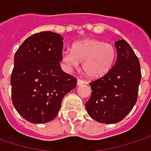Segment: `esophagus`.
Wrapping results in <instances>:
<instances>
[{
    "label": "esophagus",
    "mask_w": 151,
    "mask_h": 151,
    "mask_svg": "<svg viewBox=\"0 0 151 151\" xmlns=\"http://www.w3.org/2000/svg\"><path fill=\"white\" fill-rule=\"evenodd\" d=\"M77 84L78 85H80V84H86V82L83 80V79H80V78H78V81H77Z\"/></svg>",
    "instance_id": "1"
}]
</instances>
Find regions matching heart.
I'll return each instance as SVG.
<instances>
[{
  "instance_id": "heart-1",
  "label": "heart",
  "mask_w": 151,
  "mask_h": 151,
  "mask_svg": "<svg viewBox=\"0 0 151 151\" xmlns=\"http://www.w3.org/2000/svg\"><path fill=\"white\" fill-rule=\"evenodd\" d=\"M116 56L114 47L96 39H84L73 45L72 52L65 51L62 62L67 67H78L82 62L84 73L90 78H99L110 70Z\"/></svg>"
}]
</instances>
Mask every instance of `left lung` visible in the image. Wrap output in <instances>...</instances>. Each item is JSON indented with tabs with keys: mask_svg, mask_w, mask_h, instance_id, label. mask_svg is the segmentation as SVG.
I'll return each instance as SVG.
<instances>
[{
	"mask_svg": "<svg viewBox=\"0 0 151 151\" xmlns=\"http://www.w3.org/2000/svg\"><path fill=\"white\" fill-rule=\"evenodd\" d=\"M117 59L110 70L90 83L91 95L85 103L88 114L100 123L122 120L137 102L141 80L140 63L124 39L114 42Z\"/></svg>",
	"mask_w": 151,
	"mask_h": 151,
	"instance_id": "8db88e82",
	"label": "left lung"
}]
</instances>
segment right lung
<instances>
[{
    "label": "right lung",
    "mask_w": 151,
    "mask_h": 151,
    "mask_svg": "<svg viewBox=\"0 0 151 151\" xmlns=\"http://www.w3.org/2000/svg\"><path fill=\"white\" fill-rule=\"evenodd\" d=\"M63 37L42 31L29 37L14 55L11 75L12 101L24 120L42 124L57 116L63 97L77 78L62 71Z\"/></svg>",
    "instance_id": "add662e5"
}]
</instances>
